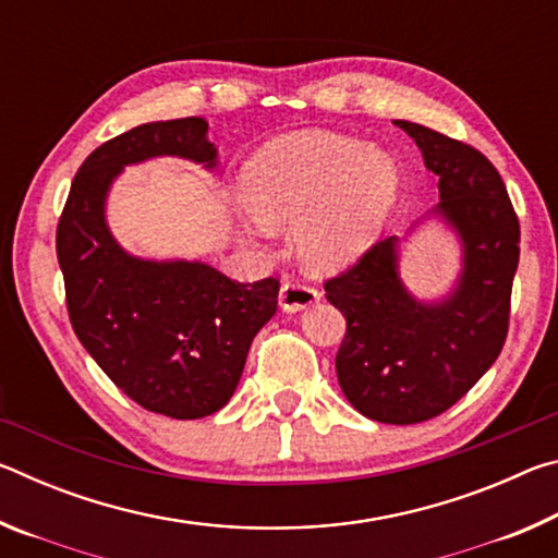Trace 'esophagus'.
<instances>
[{
  "mask_svg": "<svg viewBox=\"0 0 558 558\" xmlns=\"http://www.w3.org/2000/svg\"><path fill=\"white\" fill-rule=\"evenodd\" d=\"M278 300H280V307L286 310V313H300V310L315 305V302L319 300V292L315 288L305 286V282L286 280L280 288Z\"/></svg>",
  "mask_w": 558,
  "mask_h": 558,
  "instance_id": "1",
  "label": "esophagus"
}]
</instances>
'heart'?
Segmentation results:
<instances>
[{
  "label": "heart",
  "instance_id": "heart-1",
  "mask_svg": "<svg viewBox=\"0 0 558 558\" xmlns=\"http://www.w3.org/2000/svg\"><path fill=\"white\" fill-rule=\"evenodd\" d=\"M399 167L384 149L325 130L290 132L243 169L256 231L295 223V251L313 272H335L369 248L399 199Z\"/></svg>",
  "mask_w": 558,
  "mask_h": 558
}]
</instances>
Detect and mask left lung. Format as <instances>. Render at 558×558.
<instances>
[{
	"mask_svg": "<svg viewBox=\"0 0 558 558\" xmlns=\"http://www.w3.org/2000/svg\"><path fill=\"white\" fill-rule=\"evenodd\" d=\"M438 177L433 216L456 231L462 268L446 298L418 300L399 276V235L372 245L325 282L347 317L337 379L366 418L411 426L436 418L480 381L502 352L519 263V221L502 177L475 147L396 120Z\"/></svg>",
	"mask_w": 558,
	"mask_h": 558,
	"instance_id": "1",
	"label": "left lung"
}]
</instances>
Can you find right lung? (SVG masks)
Segmentation results:
<instances>
[{
	"label": "right lung",
	"mask_w": 558,
	"mask_h": 558,
	"mask_svg": "<svg viewBox=\"0 0 558 558\" xmlns=\"http://www.w3.org/2000/svg\"><path fill=\"white\" fill-rule=\"evenodd\" d=\"M204 118L145 122L108 140L73 177L56 256L75 337L118 389L153 413L211 415L239 386L253 337L276 315L280 282H239L199 260L130 256L106 202L122 167L153 157L219 167Z\"/></svg>",
	"instance_id": "obj_1"
}]
</instances>
